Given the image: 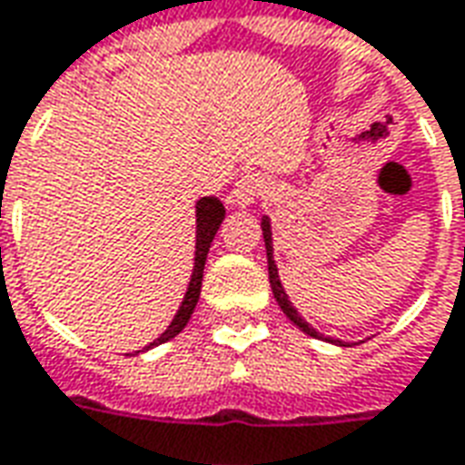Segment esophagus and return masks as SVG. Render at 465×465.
Segmentation results:
<instances>
[{"mask_svg":"<svg viewBox=\"0 0 465 465\" xmlns=\"http://www.w3.org/2000/svg\"><path fill=\"white\" fill-rule=\"evenodd\" d=\"M264 193V178L259 176V173H243L239 176V181L233 183V191H232V203L236 206H252L259 196Z\"/></svg>","mask_w":465,"mask_h":465,"instance_id":"esophagus-1","label":"esophagus"}]
</instances>
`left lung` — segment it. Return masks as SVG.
<instances>
[{"label": "left lung", "instance_id": "left-lung-1", "mask_svg": "<svg viewBox=\"0 0 465 465\" xmlns=\"http://www.w3.org/2000/svg\"><path fill=\"white\" fill-rule=\"evenodd\" d=\"M262 232H264V246H266V264H269V284H272V292H274V300L279 302V307L282 312L287 314L292 322L300 327L302 332H307L310 337H320L317 330H312L310 324L304 322L300 317V312L292 307V302H289L287 292L282 287V282H279V274H277V264H274V256H272V229H269V219H262Z\"/></svg>", "mask_w": 465, "mask_h": 465}]
</instances>
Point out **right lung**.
<instances>
[{"mask_svg":"<svg viewBox=\"0 0 465 465\" xmlns=\"http://www.w3.org/2000/svg\"><path fill=\"white\" fill-rule=\"evenodd\" d=\"M223 203L219 199H213V196H206V199H201L196 203V259H193V274H191V284H188V292L183 302H181V310L176 312V317H173V322L168 324V330H165L155 342H151L148 347L155 345H163L168 342L171 337H176L183 327L191 320V314L196 310V302H199L201 294V282H203V266H206V256H209L211 242H213V236L219 232V226L223 222ZM145 347V350H148ZM141 352V350H138Z\"/></svg>","mask_w":465,"mask_h":465,"instance_id":"right-lung-1","label":"right lung"}]
</instances>
